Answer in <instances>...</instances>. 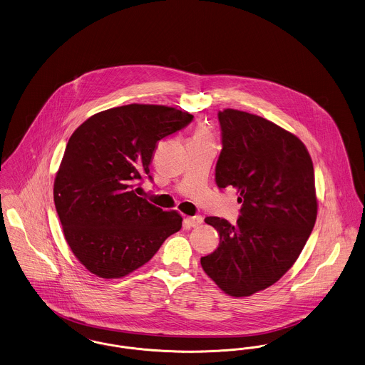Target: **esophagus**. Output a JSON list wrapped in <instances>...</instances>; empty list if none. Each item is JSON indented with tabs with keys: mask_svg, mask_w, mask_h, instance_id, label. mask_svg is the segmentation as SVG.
Masks as SVG:
<instances>
[{
	"mask_svg": "<svg viewBox=\"0 0 365 365\" xmlns=\"http://www.w3.org/2000/svg\"><path fill=\"white\" fill-rule=\"evenodd\" d=\"M202 222H203L202 215H195V217H188L187 218V223L192 226V227H196V226H199Z\"/></svg>",
	"mask_w": 365,
	"mask_h": 365,
	"instance_id": "34e87169",
	"label": "esophagus"
}]
</instances>
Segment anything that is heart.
<instances>
[{
  "label": "heart",
  "mask_w": 365,
  "mask_h": 365,
  "mask_svg": "<svg viewBox=\"0 0 365 365\" xmlns=\"http://www.w3.org/2000/svg\"><path fill=\"white\" fill-rule=\"evenodd\" d=\"M193 139H206V135H205L203 130H199V132L195 135Z\"/></svg>",
  "instance_id": "1"
}]
</instances>
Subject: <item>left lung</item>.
Returning a JSON list of instances; mask_svg holds the SVG:
<instances>
[{
    "mask_svg": "<svg viewBox=\"0 0 365 365\" xmlns=\"http://www.w3.org/2000/svg\"><path fill=\"white\" fill-rule=\"evenodd\" d=\"M218 120L215 182L236 188L241 208L235 225L205 220L221 241L200 264L225 293L244 297L275 284L302 254L317 221L314 165L299 138L263 117L226 109Z\"/></svg>",
    "mask_w": 365,
    "mask_h": 365,
    "instance_id": "obj_1",
    "label": "left lung"
}]
</instances>
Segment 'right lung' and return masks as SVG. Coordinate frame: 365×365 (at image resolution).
Masks as SVG:
<instances>
[{"instance_id":"1","label":"right lung","mask_w":365,"mask_h":365,"mask_svg":"<svg viewBox=\"0 0 365 365\" xmlns=\"http://www.w3.org/2000/svg\"><path fill=\"white\" fill-rule=\"evenodd\" d=\"M193 115L158 105H125L84 121L66 144L54 181L65 240L80 263L101 278L142 267L181 229L175 211L138 196L157 142Z\"/></svg>"}]
</instances>
